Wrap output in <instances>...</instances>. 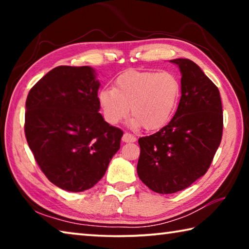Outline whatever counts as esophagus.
I'll use <instances>...</instances> for the list:
<instances>
[{"label": "esophagus", "instance_id": "esophagus-1", "mask_svg": "<svg viewBox=\"0 0 249 249\" xmlns=\"http://www.w3.org/2000/svg\"><path fill=\"white\" fill-rule=\"evenodd\" d=\"M122 141H123L124 142H136V137L133 136L132 134L126 132V133H124L123 137H122Z\"/></svg>", "mask_w": 249, "mask_h": 249}]
</instances>
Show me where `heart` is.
Listing matches in <instances>:
<instances>
[{"label": "heart", "instance_id": "obj_1", "mask_svg": "<svg viewBox=\"0 0 249 249\" xmlns=\"http://www.w3.org/2000/svg\"><path fill=\"white\" fill-rule=\"evenodd\" d=\"M181 83L177 75L163 71L129 70L116 78L114 88L99 92L105 121L116 125L130 113L134 128L157 130L169 123L178 107Z\"/></svg>", "mask_w": 249, "mask_h": 249}]
</instances>
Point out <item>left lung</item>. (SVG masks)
I'll use <instances>...</instances> for the list:
<instances>
[{"label":"left lung","mask_w":249,"mask_h":249,"mask_svg":"<svg viewBox=\"0 0 249 249\" xmlns=\"http://www.w3.org/2000/svg\"><path fill=\"white\" fill-rule=\"evenodd\" d=\"M170 62L181 72V98L169 124L141 137L140 179L150 190L169 195L187 189L205 175L223 133L220 91L189 59Z\"/></svg>","instance_id":"1"}]
</instances>
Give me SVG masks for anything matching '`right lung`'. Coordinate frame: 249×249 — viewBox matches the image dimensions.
<instances>
[{
	"label": "right lung",
	"instance_id": "1",
	"mask_svg": "<svg viewBox=\"0 0 249 249\" xmlns=\"http://www.w3.org/2000/svg\"><path fill=\"white\" fill-rule=\"evenodd\" d=\"M89 66H59L27 95L25 136L41 171L62 190L82 192L102 179L123 132L100 114L99 80Z\"/></svg>",
	"mask_w": 249,
	"mask_h": 249
}]
</instances>
